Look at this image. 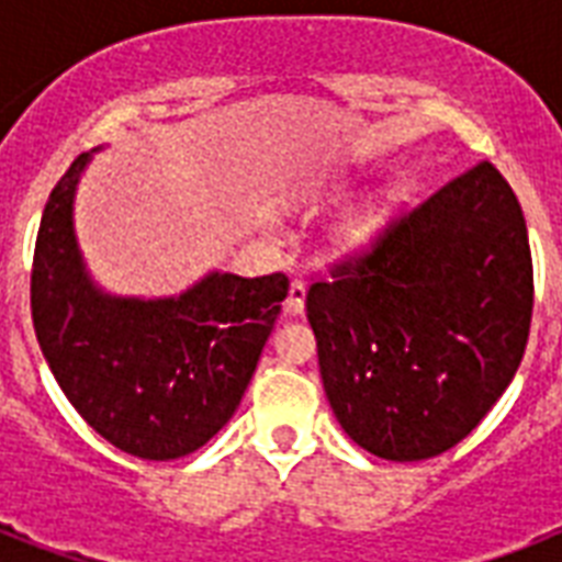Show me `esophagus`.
<instances>
[{"label": "esophagus", "mask_w": 562, "mask_h": 562, "mask_svg": "<svg viewBox=\"0 0 562 562\" xmlns=\"http://www.w3.org/2000/svg\"><path fill=\"white\" fill-rule=\"evenodd\" d=\"M306 308V282L294 280L289 285V297H285V312L289 315H303Z\"/></svg>", "instance_id": "1"}]
</instances>
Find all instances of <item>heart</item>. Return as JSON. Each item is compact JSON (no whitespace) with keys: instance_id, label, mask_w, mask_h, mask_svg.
<instances>
[{"instance_id":"1","label":"heart","mask_w":562,"mask_h":562,"mask_svg":"<svg viewBox=\"0 0 562 562\" xmlns=\"http://www.w3.org/2000/svg\"><path fill=\"white\" fill-rule=\"evenodd\" d=\"M396 201L387 192H375L364 203H359L356 210L344 215L333 229V245L347 256L368 254L370 247L379 245V238L384 236V229L391 224Z\"/></svg>"}]
</instances>
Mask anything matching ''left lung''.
Listing matches in <instances>:
<instances>
[{"instance_id":"left-lung-1","label":"left lung","mask_w":562,"mask_h":562,"mask_svg":"<svg viewBox=\"0 0 562 562\" xmlns=\"http://www.w3.org/2000/svg\"><path fill=\"white\" fill-rule=\"evenodd\" d=\"M531 308L528 227L493 162L446 183L306 294L326 400L384 461L443 454L487 417L519 370Z\"/></svg>"}]
</instances>
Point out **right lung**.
I'll return each mask as SVG.
<instances>
[{
	"label": "right lung",
	"mask_w": 562,
	"mask_h": 562,
	"mask_svg": "<svg viewBox=\"0 0 562 562\" xmlns=\"http://www.w3.org/2000/svg\"><path fill=\"white\" fill-rule=\"evenodd\" d=\"M81 154L40 221L31 317L75 411L122 452L175 461L236 414L289 294L285 273L210 271L171 297H119L92 280L75 238Z\"/></svg>",
	"instance_id": "right-lung-1"
}]
</instances>
